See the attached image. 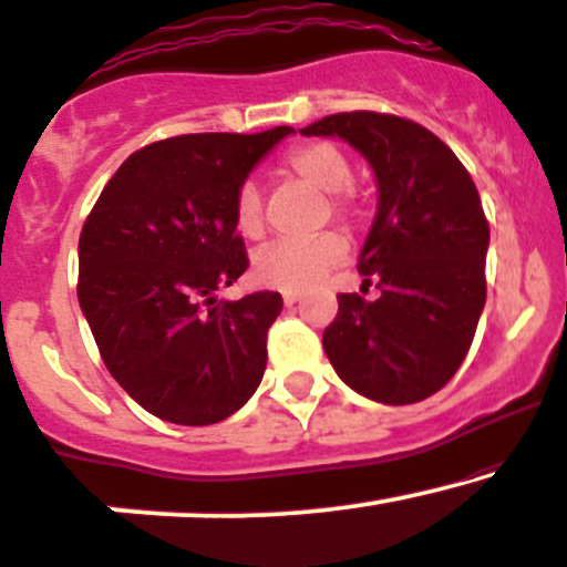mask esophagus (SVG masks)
<instances>
[{
  "label": "esophagus",
  "mask_w": 567,
  "mask_h": 567,
  "mask_svg": "<svg viewBox=\"0 0 567 567\" xmlns=\"http://www.w3.org/2000/svg\"><path fill=\"white\" fill-rule=\"evenodd\" d=\"M300 302V291H284V305L286 308H291V305Z\"/></svg>",
  "instance_id": "1"
}]
</instances>
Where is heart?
Wrapping results in <instances>:
<instances>
[{"mask_svg": "<svg viewBox=\"0 0 567 567\" xmlns=\"http://www.w3.org/2000/svg\"><path fill=\"white\" fill-rule=\"evenodd\" d=\"M284 168L291 176L310 184L318 193H329V212L337 219L351 221L359 212L351 184V161L332 142H308L295 146L284 157ZM235 230L244 238L259 240L265 233V198L254 179L240 182L233 203ZM348 257V240L340 233L327 230L302 240H276L267 244L251 257V276L259 286L281 291H302L321 284L334 267Z\"/></svg>", "mask_w": 567, "mask_h": 567, "instance_id": "1", "label": "heart"}]
</instances>
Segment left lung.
Instances as JSON below:
<instances>
[{
  "mask_svg": "<svg viewBox=\"0 0 567 567\" xmlns=\"http://www.w3.org/2000/svg\"><path fill=\"white\" fill-rule=\"evenodd\" d=\"M300 133L346 138L378 179L359 272L380 297H337L323 351L361 396L423 402L463 364L485 308L489 227L480 193L442 138L396 114L340 112Z\"/></svg>",
  "mask_w": 567,
  "mask_h": 567,
  "instance_id": "8db88e82",
  "label": "left lung"
}]
</instances>
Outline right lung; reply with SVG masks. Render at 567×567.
<instances>
[{
  "label": "right lung",
  "mask_w": 567,
  "mask_h": 567,
  "mask_svg": "<svg viewBox=\"0 0 567 567\" xmlns=\"http://www.w3.org/2000/svg\"><path fill=\"white\" fill-rule=\"evenodd\" d=\"M295 128L155 142L106 182L80 233V308L112 378L168 423L230 417L262 383L278 291L216 300L249 267L240 182Z\"/></svg>",
  "instance_id": "1"
}]
</instances>
